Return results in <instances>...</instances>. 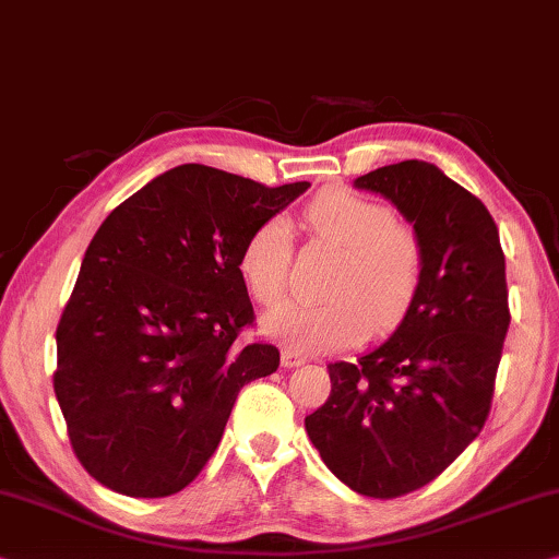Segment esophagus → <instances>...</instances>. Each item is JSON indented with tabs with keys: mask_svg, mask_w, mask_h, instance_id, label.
Listing matches in <instances>:
<instances>
[{
	"mask_svg": "<svg viewBox=\"0 0 559 559\" xmlns=\"http://www.w3.org/2000/svg\"><path fill=\"white\" fill-rule=\"evenodd\" d=\"M302 362H305L302 353L293 350V347H285V350H282V366L285 368H297V366H302Z\"/></svg>",
	"mask_w": 559,
	"mask_h": 559,
	"instance_id": "esophagus-1",
	"label": "esophagus"
}]
</instances>
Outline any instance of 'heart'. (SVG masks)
Listing matches in <instances>:
<instances>
[{"label":"heart","mask_w":559,"mask_h":559,"mask_svg":"<svg viewBox=\"0 0 559 559\" xmlns=\"http://www.w3.org/2000/svg\"><path fill=\"white\" fill-rule=\"evenodd\" d=\"M312 241L340 252L330 274L328 302H289L270 312L264 333L299 350H335L391 330L406 318L424 282V245L408 224L393 219L380 201L347 189H325L302 212ZM293 247L282 216L262 222L249 234L239 270L262 307L287 295Z\"/></svg>","instance_id":"obj_1"}]
</instances>
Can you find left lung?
<instances>
[{
    "mask_svg": "<svg viewBox=\"0 0 559 559\" xmlns=\"http://www.w3.org/2000/svg\"><path fill=\"white\" fill-rule=\"evenodd\" d=\"M424 245V282L395 333L358 362H330V395L305 428L353 491L393 499L433 481L484 428L509 330L504 252L474 193L426 160L376 168Z\"/></svg>",
    "mask_w": 559,
    "mask_h": 559,
    "instance_id": "left-lung-1",
    "label": "left lung"
}]
</instances>
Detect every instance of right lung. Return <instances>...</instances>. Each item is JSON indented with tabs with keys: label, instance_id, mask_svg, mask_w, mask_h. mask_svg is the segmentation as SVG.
<instances>
[{
	"label": "right lung",
	"instance_id": "add662e5",
	"mask_svg": "<svg viewBox=\"0 0 559 559\" xmlns=\"http://www.w3.org/2000/svg\"><path fill=\"white\" fill-rule=\"evenodd\" d=\"M183 164L112 209L58 325L55 395L85 472L118 495L171 497L219 447L249 380L277 370L252 325L239 257L307 191Z\"/></svg>",
	"mask_w": 559,
	"mask_h": 559
}]
</instances>
